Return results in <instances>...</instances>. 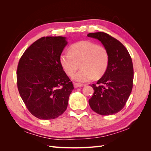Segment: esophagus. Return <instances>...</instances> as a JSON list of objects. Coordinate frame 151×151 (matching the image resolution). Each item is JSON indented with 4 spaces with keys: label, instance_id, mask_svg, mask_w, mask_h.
Listing matches in <instances>:
<instances>
[{
    "label": "esophagus",
    "instance_id": "obj_1",
    "mask_svg": "<svg viewBox=\"0 0 151 151\" xmlns=\"http://www.w3.org/2000/svg\"><path fill=\"white\" fill-rule=\"evenodd\" d=\"M74 88H80V87L84 86V84H80V83H74Z\"/></svg>",
    "mask_w": 151,
    "mask_h": 151
}]
</instances>
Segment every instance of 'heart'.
<instances>
[{
    "label": "heart",
    "instance_id": "heart-1",
    "mask_svg": "<svg viewBox=\"0 0 151 151\" xmlns=\"http://www.w3.org/2000/svg\"><path fill=\"white\" fill-rule=\"evenodd\" d=\"M109 60L106 48L88 40L73 44L68 49V53H63L59 57L60 65L68 76H72L81 67V70L72 77L74 81L80 83L103 76L108 68Z\"/></svg>",
    "mask_w": 151,
    "mask_h": 151
}]
</instances>
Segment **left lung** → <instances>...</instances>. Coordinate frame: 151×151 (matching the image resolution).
Masks as SVG:
<instances>
[{
    "instance_id": "1",
    "label": "left lung",
    "mask_w": 151,
    "mask_h": 151,
    "mask_svg": "<svg viewBox=\"0 0 151 151\" xmlns=\"http://www.w3.org/2000/svg\"><path fill=\"white\" fill-rule=\"evenodd\" d=\"M88 36L99 40L109 57L106 72L96 84L91 85L94 91L89 99V106L99 115L115 114L125 106L132 92L134 80L132 58L124 45L107 33H91Z\"/></svg>"
}]
</instances>
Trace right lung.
<instances>
[{"mask_svg": "<svg viewBox=\"0 0 151 151\" xmlns=\"http://www.w3.org/2000/svg\"><path fill=\"white\" fill-rule=\"evenodd\" d=\"M65 37L47 36L26 50L18 63L17 86L26 108L39 119L60 116L74 86L59 62Z\"/></svg>", "mask_w": 151, "mask_h": 151, "instance_id": "obj_1", "label": "right lung"}]
</instances>
